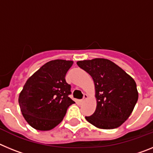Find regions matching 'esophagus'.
Masks as SVG:
<instances>
[{
    "label": "esophagus",
    "instance_id": "obj_1",
    "mask_svg": "<svg viewBox=\"0 0 153 153\" xmlns=\"http://www.w3.org/2000/svg\"><path fill=\"white\" fill-rule=\"evenodd\" d=\"M87 98H88V96L86 95V94H84V95H83V98L82 99V100H81V102H85V101H86V100H87Z\"/></svg>",
    "mask_w": 153,
    "mask_h": 153
}]
</instances>
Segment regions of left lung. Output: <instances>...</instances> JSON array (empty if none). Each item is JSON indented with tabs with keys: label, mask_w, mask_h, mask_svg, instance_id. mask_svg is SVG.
<instances>
[{
	"label": "left lung",
	"mask_w": 153,
	"mask_h": 153,
	"mask_svg": "<svg viewBox=\"0 0 153 153\" xmlns=\"http://www.w3.org/2000/svg\"><path fill=\"white\" fill-rule=\"evenodd\" d=\"M76 63L91 76L95 85L97 108L86 120L100 129L120 126L129 118L138 100L134 79L107 59L95 58Z\"/></svg>",
	"instance_id": "obj_1"
}]
</instances>
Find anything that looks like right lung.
<instances>
[{"label": "right lung", "mask_w": 153, "mask_h": 153, "mask_svg": "<svg viewBox=\"0 0 153 153\" xmlns=\"http://www.w3.org/2000/svg\"><path fill=\"white\" fill-rule=\"evenodd\" d=\"M74 62L54 60L43 65L27 80L18 102L25 120L33 129L47 131L61 123L70 105V84L65 76Z\"/></svg>", "instance_id": "1"}]
</instances>
